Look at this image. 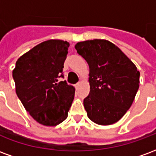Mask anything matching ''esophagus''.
<instances>
[{
    "label": "esophagus",
    "instance_id": "obj_1",
    "mask_svg": "<svg viewBox=\"0 0 156 156\" xmlns=\"http://www.w3.org/2000/svg\"><path fill=\"white\" fill-rule=\"evenodd\" d=\"M80 86H81V83H78L77 84L75 85V88H76V89H78Z\"/></svg>",
    "mask_w": 156,
    "mask_h": 156
}]
</instances>
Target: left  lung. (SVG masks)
<instances>
[{
  "label": "left lung",
  "mask_w": 156,
  "mask_h": 156,
  "mask_svg": "<svg viewBox=\"0 0 156 156\" xmlns=\"http://www.w3.org/2000/svg\"><path fill=\"white\" fill-rule=\"evenodd\" d=\"M75 48L89 66L90 92L83 100L88 117L99 125L115 124L134 102L140 87V72L108 40L79 41Z\"/></svg>",
  "instance_id": "obj_1"
}]
</instances>
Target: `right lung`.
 <instances>
[{
	"label": "right lung",
	"instance_id": "obj_1",
	"mask_svg": "<svg viewBox=\"0 0 156 156\" xmlns=\"http://www.w3.org/2000/svg\"><path fill=\"white\" fill-rule=\"evenodd\" d=\"M69 42L58 39L37 45L17 59L12 76L16 95L37 122L56 126L68 117L75 88L66 81L62 68Z\"/></svg>",
	"mask_w": 156,
	"mask_h": 156
}]
</instances>
